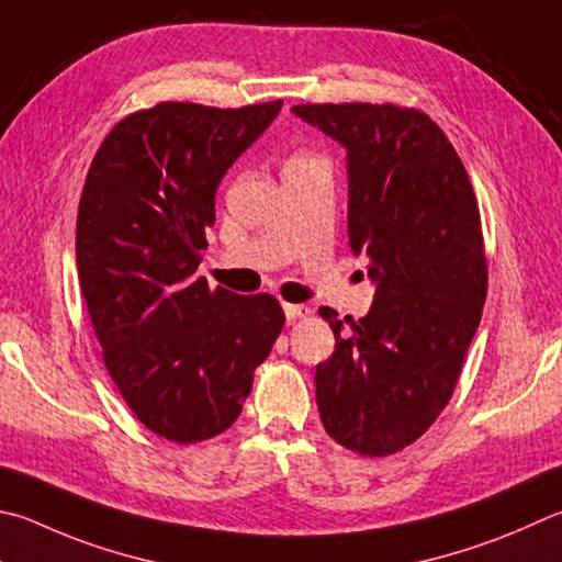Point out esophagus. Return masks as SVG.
I'll list each match as a JSON object with an SVG mask.
<instances>
[{"instance_id": "obj_1", "label": "esophagus", "mask_w": 562, "mask_h": 562, "mask_svg": "<svg viewBox=\"0 0 562 562\" xmlns=\"http://www.w3.org/2000/svg\"><path fill=\"white\" fill-rule=\"evenodd\" d=\"M282 310H284V316H288V322L304 319V316L310 314V307H304V304H290V302H282Z\"/></svg>"}]
</instances>
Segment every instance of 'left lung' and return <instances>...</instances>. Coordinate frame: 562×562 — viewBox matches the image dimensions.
<instances>
[{"label":"left lung","instance_id":"obj_1","mask_svg":"<svg viewBox=\"0 0 562 562\" xmlns=\"http://www.w3.org/2000/svg\"><path fill=\"white\" fill-rule=\"evenodd\" d=\"M292 112L346 149L349 246L366 255L373 304L316 366L324 430L385 457L413 445L450 403L486 300L476 196L445 132L420 110L344 103Z\"/></svg>","mask_w":562,"mask_h":562}]
</instances>
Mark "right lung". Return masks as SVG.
I'll list each match as a JSON object with an SVG mask.
<instances>
[{"label":"right lung","instance_id":"1","mask_svg":"<svg viewBox=\"0 0 562 562\" xmlns=\"http://www.w3.org/2000/svg\"><path fill=\"white\" fill-rule=\"evenodd\" d=\"M280 108L159 103L120 120L88 169L76 223L80 292L112 383L165 440L228 430L282 331L272 294L209 290L196 278L218 183Z\"/></svg>","mask_w":562,"mask_h":562}]
</instances>
